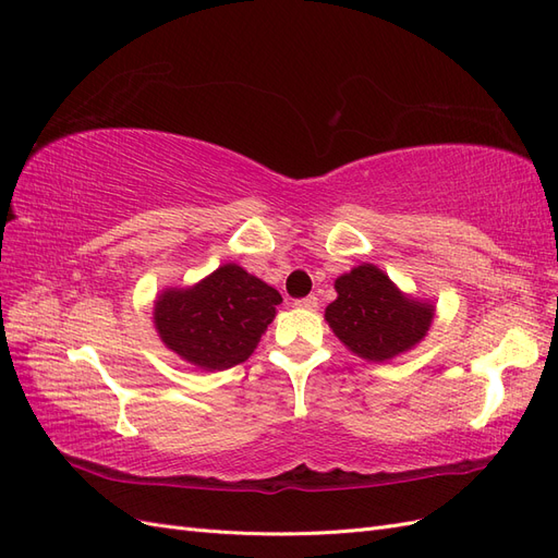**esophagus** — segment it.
Masks as SVG:
<instances>
[{
    "mask_svg": "<svg viewBox=\"0 0 558 558\" xmlns=\"http://www.w3.org/2000/svg\"><path fill=\"white\" fill-rule=\"evenodd\" d=\"M295 307H300V310H310V312H314V310L318 307V298H316V295H307V298H300V300H295Z\"/></svg>",
    "mask_w": 558,
    "mask_h": 558,
    "instance_id": "1",
    "label": "esophagus"
}]
</instances>
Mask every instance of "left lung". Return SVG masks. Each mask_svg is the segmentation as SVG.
Returning a JSON list of instances; mask_svg holds the SVG:
<instances>
[{"label": "left lung", "mask_w": 558, "mask_h": 558, "mask_svg": "<svg viewBox=\"0 0 558 558\" xmlns=\"http://www.w3.org/2000/svg\"><path fill=\"white\" fill-rule=\"evenodd\" d=\"M337 300L326 307V320L356 356L384 363L424 340L435 307L404 295L375 265H359L337 277Z\"/></svg>", "instance_id": "obj_1"}]
</instances>
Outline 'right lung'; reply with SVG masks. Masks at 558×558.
Masks as SVG:
<instances>
[{
    "label": "right lung",
    "instance_id": "1",
    "mask_svg": "<svg viewBox=\"0 0 558 558\" xmlns=\"http://www.w3.org/2000/svg\"><path fill=\"white\" fill-rule=\"evenodd\" d=\"M281 295L272 286L228 263L191 289L158 295L154 324L167 349L202 369L244 363L272 324Z\"/></svg>",
    "mask_w": 558,
    "mask_h": 558
}]
</instances>
